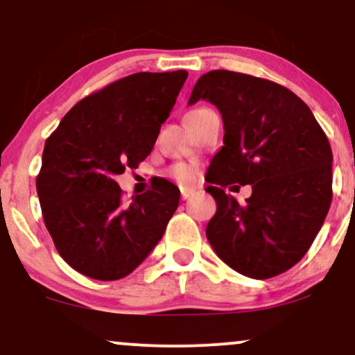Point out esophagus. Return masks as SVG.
I'll list each match as a JSON object with an SVG mask.
<instances>
[{
	"label": "esophagus",
	"mask_w": 355,
	"mask_h": 355,
	"mask_svg": "<svg viewBox=\"0 0 355 355\" xmlns=\"http://www.w3.org/2000/svg\"><path fill=\"white\" fill-rule=\"evenodd\" d=\"M193 189H182V191H180V193H182V198H183V200H187V198H190L191 197V195H193Z\"/></svg>",
	"instance_id": "obj_1"
}]
</instances>
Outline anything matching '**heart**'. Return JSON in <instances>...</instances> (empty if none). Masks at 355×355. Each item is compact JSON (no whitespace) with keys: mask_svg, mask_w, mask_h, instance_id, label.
Wrapping results in <instances>:
<instances>
[{"mask_svg":"<svg viewBox=\"0 0 355 355\" xmlns=\"http://www.w3.org/2000/svg\"><path fill=\"white\" fill-rule=\"evenodd\" d=\"M203 110H207V108L191 110V112H189V115H187V116L197 115V113L203 112ZM168 177L172 178V180L178 182V183H191L195 180V177H197V170H195V166H191V165L177 164L168 170Z\"/></svg>","mask_w":355,"mask_h":355,"instance_id":"obj_1","label":"heart"}]
</instances>
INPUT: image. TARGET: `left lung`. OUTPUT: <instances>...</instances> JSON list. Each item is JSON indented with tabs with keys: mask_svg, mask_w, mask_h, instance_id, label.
<instances>
[{
	"mask_svg": "<svg viewBox=\"0 0 355 355\" xmlns=\"http://www.w3.org/2000/svg\"><path fill=\"white\" fill-rule=\"evenodd\" d=\"M210 101L223 120L207 191L217 214L207 239L227 266L250 279L294 267L311 248L332 202V150L311 108L282 85L214 70L195 83L189 105ZM252 184L243 206L223 191Z\"/></svg>",
	"mask_w": 355,
	"mask_h": 355,
	"instance_id": "left-lung-1",
	"label": "left lung"
}]
</instances>
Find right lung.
I'll return each instance as SVG.
<instances>
[{
    "mask_svg": "<svg viewBox=\"0 0 355 355\" xmlns=\"http://www.w3.org/2000/svg\"><path fill=\"white\" fill-rule=\"evenodd\" d=\"M189 73L141 71L73 107L44 144L36 191L68 266L96 280L132 274L164 237L180 190L164 180L125 202L115 182L152 152Z\"/></svg>",
    "mask_w": 355,
    "mask_h": 355,
    "instance_id": "obj_1",
    "label": "right lung"
}]
</instances>
